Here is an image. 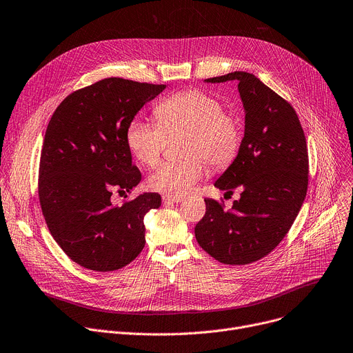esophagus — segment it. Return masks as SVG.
<instances>
[{"label": "esophagus", "instance_id": "34e87169", "mask_svg": "<svg viewBox=\"0 0 353 353\" xmlns=\"http://www.w3.org/2000/svg\"><path fill=\"white\" fill-rule=\"evenodd\" d=\"M182 201H183V198L178 196V195H164V196H162V202H164L165 205H174V203H179Z\"/></svg>", "mask_w": 353, "mask_h": 353}]
</instances>
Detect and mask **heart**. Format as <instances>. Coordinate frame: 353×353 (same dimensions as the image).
Instances as JSON below:
<instances>
[{"instance_id":"1","label":"heart","mask_w":353,"mask_h":353,"mask_svg":"<svg viewBox=\"0 0 353 353\" xmlns=\"http://www.w3.org/2000/svg\"><path fill=\"white\" fill-rule=\"evenodd\" d=\"M157 123L134 119L125 130V143L143 165H155L165 145V134L185 132L182 154L165 161L148 176L154 191L183 195L203 175V158L213 170L232 164L241 144L239 121L225 113L223 103L202 90H186L162 100L155 107Z\"/></svg>"}]
</instances>
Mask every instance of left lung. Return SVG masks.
Returning <instances> with one entry per match:
<instances>
[{"label":"left lung","mask_w":353,"mask_h":353,"mask_svg":"<svg viewBox=\"0 0 353 353\" xmlns=\"http://www.w3.org/2000/svg\"><path fill=\"white\" fill-rule=\"evenodd\" d=\"M237 82L245 108V137L214 186L240 199L230 210L205 199L206 213L195 226L199 246L225 264H249L273 252L288 233L307 195L308 150L303 127L288 101L248 72L205 79Z\"/></svg>","instance_id":"8db88e82"}]
</instances>
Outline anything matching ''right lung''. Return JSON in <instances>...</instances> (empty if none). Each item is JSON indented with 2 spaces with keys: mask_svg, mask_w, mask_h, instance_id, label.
<instances>
[{
  "mask_svg": "<svg viewBox=\"0 0 353 353\" xmlns=\"http://www.w3.org/2000/svg\"><path fill=\"white\" fill-rule=\"evenodd\" d=\"M165 88L107 77L69 94L48 124L39 202L50 234L79 265L114 271L144 249V218L161 206V196L144 192L114 206L112 195H125L140 183L125 130Z\"/></svg>",
  "mask_w": 353,
  "mask_h": 353,
  "instance_id": "obj_1",
  "label": "right lung"
}]
</instances>
